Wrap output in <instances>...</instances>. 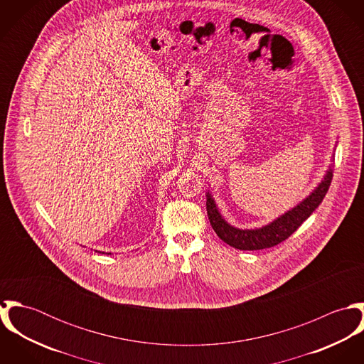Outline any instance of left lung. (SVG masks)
Here are the masks:
<instances>
[{
	"label": "left lung",
	"mask_w": 364,
	"mask_h": 364,
	"mask_svg": "<svg viewBox=\"0 0 364 364\" xmlns=\"http://www.w3.org/2000/svg\"><path fill=\"white\" fill-rule=\"evenodd\" d=\"M338 143V141H336ZM336 147V146H335ZM335 151V149H333ZM333 161V154L332 158ZM332 181V165L326 169L322 181L316 185L311 193L304 198L297 206L287 210L284 214L279 215L273 221L259 228H238L231 225L220 213L213 199V195L206 193V208H208V220L215 231V234L230 247L241 251H258L274 247L282 241L287 240L318 208L325 198L329 185Z\"/></svg>",
	"instance_id": "left-lung-1"
}]
</instances>
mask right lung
I'll use <instances>...</instances> for the list:
<instances>
[{
	"label": "right lung",
	"mask_w": 364,
	"mask_h": 364,
	"mask_svg": "<svg viewBox=\"0 0 364 364\" xmlns=\"http://www.w3.org/2000/svg\"><path fill=\"white\" fill-rule=\"evenodd\" d=\"M95 252H100V254H107V255H110V252H101V251H95Z\"/></svg>",
	"instance_id": "1"
}]
</instances>
